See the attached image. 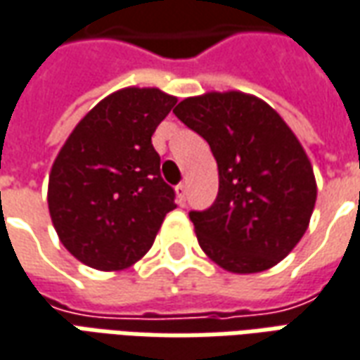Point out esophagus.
<instances>
[{
  "label": "esophagus",
  "instance_id": "obj_1",
  "mask_svg": "<svg viewBox=\"0 0 360 360\" xmlns=\"http://www.w3.org/2000/svg\"><path fill=\"white\" fill-rule=\"evenodd\" d=\"M175 193H177L179 205H185V200H187V183H179V185L175 187Z\"/></svg>",
  "mask_w": 360,
  "mask_h": 360
}]
</instances>
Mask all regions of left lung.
<instances>
[{
  "mask_svg": "<svg viewBox=\"0 0 360 360\" xmlns=\"http://www.w3.org/2000/svg\"><path fill=\"white\" fill-rule=\"evenodd\" d=\"M175 117L202 136L218 163V195L191 210L200 248L230 273H259L292 251L316 205L310 160L292 130L240 91L188 97Z\"/></svg>",
  "mask_w": 360,
  "mask_h": 360,
  "instance_id": "left-lung-1",
  "label": "left lung"
}]
</instances>
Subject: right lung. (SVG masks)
Returning <instances> with one entry per match:
<instances>
[{"label":"right lung","instance_id":"right-lung-1","mask_svg":"<svg viewBox=\"0 0 360 360\" xmlns=\"http://www.w3.org/2000/svg\"><path fill=\"white\" fill-rule=\"evenodd\" d=\"M175 103L160 89H120L93 107L60 150L49 181L50 218L64 248L85 265L130 267L175 208L152 146Z\"/></svg>","mask_w":360,"mask_h":360}]
</instances>
